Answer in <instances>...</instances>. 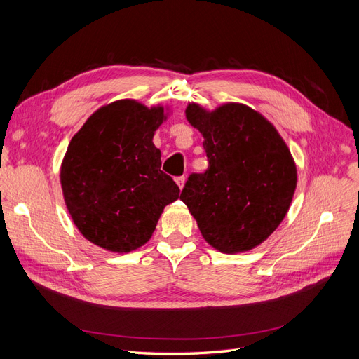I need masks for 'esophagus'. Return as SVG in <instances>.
Masks as SVG:
<instances>
[{
    "instance_id": "1",
    "label": "esophagus",
    "mask_w": 359,
    "mask_h": 359,
    "mask_svg": "<svg viewBox=\"0 0 359 359\" xmlns=\"http://www.w3.org/2000/svg\"><path fill=\"white\" fill-rule=\"evenodd\" d=\"M175 182L178 184L180 189H182V187H184V182H186V177H177V178H175Z\"/></svg>"
}]
</instances>
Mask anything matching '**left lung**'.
<instances>
[{"mask_svg":"<svg viewBox=\"0 0 359 359\" xmlns=\"http://www.w3.org/2000/svg\"><path fill=\"white\" fill-rule=\"evenodd\" d=\"M203 136L208 169L191 173L180 199L205 241L223 253L252 250L283 222L297 189V166L276 127L252 107L227 103L186 109Z\"/></svg>","mask_w":359,"mask_h":359,"instance_id":"1","label":"left lung"}]
</instances>
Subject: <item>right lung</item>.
<instances>
[{"label": "right lung", "instance_id": "right-lung-1", "mask_svg": "<svg viewBox=\"0 0 359 359\" xmlns=\"http://www.w3.org/2000/svg\"><path fill=\"white\" fill-rule=\"evenodd\" d=\"M165 107L118 100L95 111L76 133L61 165L64 201L79 232L116 253L144 245L180 189L160 169L153 144Z\"/></svg>", "mask_w": 359, "mask_h": 359}]
</instances>
